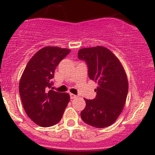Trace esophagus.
<instances>
[{
	"label": "esophagus",
	"mask_w": 155,
	"mask_h": 155,
	"mask_svg": "<svg viewBox=\"0 0 155 155\" xmlns=\"http://www.w3.org/2000/svg\"><path fill=\"white\" fill-rule=\"evenodd\" d=\"M77 97V96L75 94H70V99L73 100V99H75V98Z\"/></svg>",
	"instance_id": "34e87169"
}]
</instances>
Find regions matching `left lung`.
Instances as JSON below:
<instances>
[{"mask_svg":"<svg viewBox=\"0 0 155 155\" xmlns=\"http://www.w3.org/2000/svg\"><path fill=\"white\" fill-rule=\"evenodd\" d=\"M78 58L86 61L89 78L98 85L95 99H85L86 107L81 112V118L94 127L110 126L126 103L128 81L125 70L119 59L104 46L80 48Z\"/></svg>","mask_w":155,"mask_h":155,"instance_id":"8db88e82","label":"left lung"}]
</instances>
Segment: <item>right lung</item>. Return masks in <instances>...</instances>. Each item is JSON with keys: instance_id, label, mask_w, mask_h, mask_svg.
<instances>
[{"instance_id": "add662e5", "label": "right lung", "mask_w": 155, "mask_h": 155, "mask_svg": "<svg viewBox=\"0 0 155 155\" xmlns=\"http://www.w3.org/2000/svg\"><path fill=\"white\" fill-rule=\"evenodd\" d=\"M70 49L46 46L30 59L19 82V94L28 116L40 127L53 126L61 121L70 94L48 90L54 70Z\"/></svg>"}]
</instances>
